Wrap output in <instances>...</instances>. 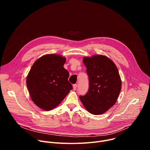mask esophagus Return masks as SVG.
<instances>
[{"label":"esophagus","instance_id":"34e87169","mask_svg":"<svg viewBox=\"0 0 150 150\" xmlns=\"http://www.w3.org/2000/svg\"><path fill=\"white\" fill-rule=\"evenodd\" d=\"M76 87H77V85L76 84H74L73 85V90L74 91H75L76 90Z\"/></svg>","mask_w":150,"mask_h":150}]
</instances>
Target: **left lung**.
<instances>
[{
  "mask_svg": "<svg viewBox=\"0 0 150 150\" xmlns=\"http://www.w3.org/2000/svg\"><path fill=\"white\" fill-rule=\"evenodd\" d=\"M83 62L87 68L89 89L79 99L90 113H104L116 103L122 88V81L115 63L103 55L84 57Z\"/></svg>",
  "mask_w": 150,
  "mask_h": 150,
  "instance_id": "left-lung-1",
  "label": "left lung"
}]
</instances>
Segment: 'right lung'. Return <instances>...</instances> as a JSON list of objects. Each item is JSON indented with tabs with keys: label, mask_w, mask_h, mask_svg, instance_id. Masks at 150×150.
I'll use <instances>...</instances> for the list:
<instances>
[{
	"label": "right lung",
	"mask_w": 150,
	"mask_h": 150,
	"mask_svg": "<svg viewBox=\"0 0 150 150\" xmlns=\"http://www.w3.org/2000/svg\"><path fill=\"white\" fill-rule=\"evenodd\" d=\"M66 58L59 54L41 56L33 65L27 77L32 101L46 111L57 106L72 89L69 72L64 68Z\"/></svg>",
	"instance_id": "obj_1"
}]
</instances>
